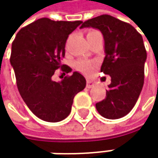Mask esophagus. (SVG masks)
Returning <instances> with one entry per match:
<instances>
[{
	"instance_id": "34e87169",
	"label": "esophagus",
	"mask_w": 158,
	"mask_h": 158,
	"mask_svg": "<svg viewBox=\"0 0 158 158\" xmlns=\"http://www.w3.org/2000/svg\"><path fill=\"white\" fill-rule=\"evenodd\" d=\"M86 86H87V88L91 89V88H93L94 86H96V82H95V81H93V80L88 79V80H87V84H86Z\"/></svg>"
}]
</instances>
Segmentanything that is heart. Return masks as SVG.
Segmentation results:
<instances>
[{"instance_id":"b5f03b06","label":"heart","mask_w":158,"mask_h":158,"mask_svg":"<svg viewBox=\"0 0 158 158\" xmlns=\"http://www.w3.org/2000/svg\"><path fill=\"white\" fill-rule=\"evenodd\" d=\"M99 33L98 31L96 30H91L88 33L87 35H94V34H97ZM74 68L79 70V72L83 73V74H89L93 69V65L90 63V62H88L86 60H82V59H79L74 62Z\"/></svg>"}]
</instances>
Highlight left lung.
Instances as JSON below:
<instances>
[{
	"label": "left lung",
	"instance_id": "1",
	"mask_svg": "<svg viewBox=\"0 0 158 158\" xmlns=\"http://www.w3.org/2000/svg\"><path fill=\"white\" fill-rule=\"evenodd\" d=\"M84 27L102 32L105 57L101 71L110 77L106 97L96 109L104 118H122L135 105L143 85L146 51L142 35L130 23L108 15L84 22Z\"/></svg>",
	"mask_w": 158,
	"mask_h": 158
}]
</instances>
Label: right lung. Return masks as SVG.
Returning <instances> with one entry per match:
<instances>
[{"label": "right lung", "mask_w": 158, "mask_h": 158, "mask_svg": "<svg viewBox=\"0 0 158 158\" xmlns=\"http://www.w3.org/2000/svg\"><path fill=\"white\" fill-rule=\"evenodd\" d=\"M81 23L41 18L23 27L13 41L10 62L18 90L27 107L43 121L67 118L75 95L86 87V79L77 71L58 82L52 79L60 68L63 75L71 72L61 59L69 35Z\"/></svg>", "instance_id": "add662e5"}]
</instances>
